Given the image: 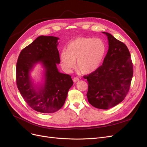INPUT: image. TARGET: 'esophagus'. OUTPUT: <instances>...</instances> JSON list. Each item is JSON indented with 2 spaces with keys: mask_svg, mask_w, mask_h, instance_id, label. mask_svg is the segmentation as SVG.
Wrapping results in <instances>:
<instances>
[{
  "mask_svg": "<svg viewBox=\"0 0 147 147\" xmlns=\"http://www.w3.org/2000/svg\"><path fill=\"white\" fill-rule=\"evenodd\" d=\"M79 79L78 78H73V82H74V83H76V82H78V81H79Z\"/></svg>",
  "mask_w": 147,
  "mask_h": 147,
  "instance_id": "1",
  "label": "esophagus"
}]
</instances>
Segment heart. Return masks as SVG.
Segmentation results:
<instances>
[{"label":"heart","mask_w":147,"mask_h":147,"mask_svg":"<svg viewBox=\"0 0 147 147\" xmlns=\"http://www.w3.org/2000/svg\"><path fill=\"white\" fill-rule=\"evenodd\" d=\"M106 51L104 42L100 38L78 37L69 42L66 51L61 52L59 59L66 72L74 67L82 74H89L101 65Z\"/></svg>","instance_id":"obj_1"}]
</instances>
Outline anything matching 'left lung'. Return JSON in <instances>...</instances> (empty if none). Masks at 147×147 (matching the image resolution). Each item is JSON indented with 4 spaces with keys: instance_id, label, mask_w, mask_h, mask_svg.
<instances>
[{
    "instance_id": "left-lung-1",
    "label": "left lung",
    "mask_w": 147,
    "mask_h": 147,
    "mask_svg": "<svg viewBox=\"0 0 147 147\" xmlns=\"http://www.w3.org/2000/svg\"><path fill=\"white\" fill-rule=\"evenodd\" d=\"M109 40V49L102 65L84 76L88 82L89 102L95 108L108 110L120 103L129 90L133 65L126 45L111 34L102 32Z\"/></svg>"
}]
</instances>
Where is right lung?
I'll use <instances>...</instances> for the list:
<instances>
[{
  "label": "right lung",
  "instance_id": "right-lung-1",
  "mask_svg": "<svg viewBox=\"0 0 147 147\" xmlns=\"http://www.w3.org/2000/svg\"><path fill=\"white\" fill-rule=\"evenodd\" d=\"M58 40L54 36H38L21 51L18 58V89L27 104L40 113H52L59 110L73 84L71 77L60 73L57 67L60 63ZM37 63H41L44 69V82L35 85L30 74Z\"/></svg>",
  "mask_w": 147,
  "mask_h": 147
}]
</instances>
